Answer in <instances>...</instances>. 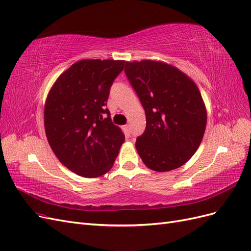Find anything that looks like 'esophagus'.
I'll return each mask as SVG.
<instances>
[{"instance_id":"esophagus-1","label":"esophagus","mask_w":251,"mask_h":251,"mask_svg":"<svg viewBox=\"0 0 251 251\" xmlns=\"http://www.w3.org/2000/svg\"><path fill=\"white\" fill-rule=\"evenodd\" d=\"M123 129H124V132H125L126 135H129L130 134V127H129V125H125L123 127Z\"/></svg>"}]
</instances>
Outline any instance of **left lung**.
Segmentation results:
<instances>
[{"label": "left lung", "mask_w": 251, "mask_h": 251, "mask_svg": "<svg viewBox=\"0 0 251 251\" xmlns=\"http://www.w3.org/2000/svg\"><path fill=\"white\" fill-rule=\"evenodd\" d=\"M125 74L146 114L145 131L135 142L142 161L159 173L181 167L197 151L206 128L197 85L162 62H126Z\"/></svg>", "instance_id": "1"}]
</instances>
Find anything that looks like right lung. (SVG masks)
Instances as JSON below:
<instances>
[{"label": "right lung", "mask_w": 251, "mask_h": 251, "mask_svg": "<svg viewBox=\"0 0 251 251\" xmlns=\"http://www.w3.org/2000/svg\"><path fill=\"white\" fill-rule=\"evenodd\" d=\"M125 62L82 60L59 76L46 100V137L59 161L75 174L108 171L125 141L106 108L111 85Z\"/></svg>", "instance_id": "obj_1"}]
</instances>
